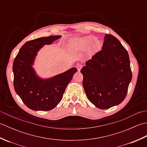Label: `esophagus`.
<instances>
[{"label":"esophagus","instance_id":"34e87169","mask_svg":"<svg viewBox=\"0 0 147 147\" xmlns=\"http://www.w3.org/2000/svg\"><path fill=\"white\" fill-rule=\"evenodd\" d=\"M82 67H83V64H78L76 65V68H77V69H78V71H80L81 70V69L82 68Z\"/></svg>","mask_w":147,"mask_h":147}]
</instances>
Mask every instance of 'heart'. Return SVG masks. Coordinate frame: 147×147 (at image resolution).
Wrapping results in <instances>:
<instances>
[{
	"label": "heart",
	"instance_id": "heart-1",
	"mask_svg": "<svg viewBox=\"0 0 147 147\" xmlns=\"http://www.w3.org/2000/svg\"><path fill=\"white\" fill-rule=\"evenodd\" d=\"M96 40V38L94 36H88L84 37V38H81L80 40H78V41L74 42V44L79 49H86L91 45H92L93 43ZM101 45L102 44L100 42L98 41V40H96L93 45V50H94L95 51H98V50H99L100 48Z\"/></svg>",
	"mask_w": 147,
	"mask_h": 147
}]
</instances>
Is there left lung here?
I'll use <instances>...</instances> for the list:
<instances>
[{
    "label": "left lung",
    "mask_w": 147,
    "mask_h": 147,
    "mask_svg": "<svg viewBox=\"0 0 147 147\" xmlns=\"http://www.w3.org/2000/svg\"><path fill=\"white\" fill-rule=\"evenodd\" d=\"M81 73L87 98L100 109L121 104L132 79L128 53L119 40L108 34L101 51L86 61Z\"/></svg>",
    "instance_id": "obj_1"
}]
</instances>
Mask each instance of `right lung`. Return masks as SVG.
<instances>
[{
    "instance_id": "add662e5",
    "label": "right lung",
    "mask_w": 147,
    "mask_h": 147,
    "mask_svg": "<svg viewBox=\"0 0 147 147\" xmlns=\"http://www.w3.org/2000/svg\"><path fill=\"white\" fill-rule=\"evenodd\" d=\"M61 36L41 37L26 42L21 47L12 65L15 92L28 107L33 111H51L62 98L67 85L77 72L73 67L47 80L36 76L32 65L36 52Z\"/></svg>"
}]
</instances>
